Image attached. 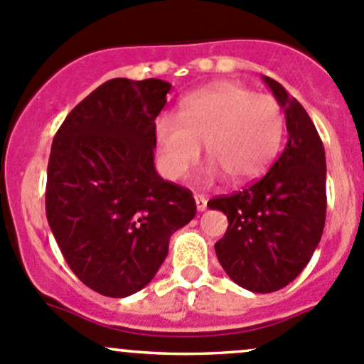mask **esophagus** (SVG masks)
Masks as SVG:
<instances>
[{
	"instance_id": "34e87169",
	"label": "esophagus",
	"mask_w": 364,
	"mask_h": 364,
	"mask_svg": "<svg viewBox=\"0 0 364 364\" xmlns=\"http://www.w3.org/2000/svg\"><path fill=\"white\" fill-rule=\"evenodd\" d=\"M196 204H197V209H199V211H205V208H208V199H205L204 196H199V193H197Z\"/></svg>"
}]
</instances>
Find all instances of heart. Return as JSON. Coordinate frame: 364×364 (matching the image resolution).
I'll list each match as a JSON object with an SVG mask.
<instances>
[{"mask_svg":"<svg viewBox=\"0 0 364 364\" xmlns=\"http://www.w3.org/2000/svg\"><path fill=\"white\" fill-rule=\"evenodd\" d=\"M282 139L284 112L277 98L236 82L193 91L179 104L178 117L164 114L156 121L160 167L171 179L185 178L205 144L211 178L223 172L234 185L255 181L277 159Z\"/></svg>","mask_w":364,"mask_h":364,"instance_id":"b5f03b06","label":"heart"}]
</instances>
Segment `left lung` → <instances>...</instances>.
Masks as SVG:
<instances>
[{"label": "left lung", "mask_w": 364, "mask_h": 364, "mask_svg": "<svg viewBox=\"0 0 364 364\" xmlns=\"http://www.w3.org/2000/svg\"><path fill=\"white\" fill-rule=\"evenodd\" d=\"M285 112L287 144L266 176L209 200L229 227L215 245L230 280L252 292L284 289L304 269L326 223V153L314 121L280 82L262 77Z\"/></svg>", "instance_id": "left-lung-1"}]
</instances>
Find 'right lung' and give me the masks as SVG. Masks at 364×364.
<instances>
[{
    "mask_svg": "<svg viewBox=\"0 0 364 364\" xmlns=\"http://www.w3.org/2000/svg\"><path fill=\"white\" fill-rule=\"evenodd\" d=\"M171 84L111 79L73 107L47 165L46 213L75 277L109 297L144 289L168 240L196 216L192 192L155 168V119Z\"/></svg>",
    "mask_w": 364,
    "mask_h": 364,
    "instance_id": "right-lung-1",
    "label": "right lung"
}]
</instances>
